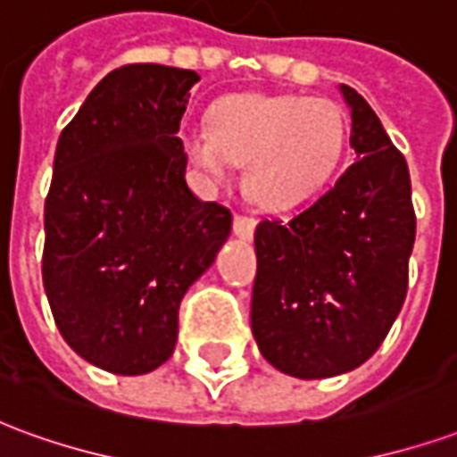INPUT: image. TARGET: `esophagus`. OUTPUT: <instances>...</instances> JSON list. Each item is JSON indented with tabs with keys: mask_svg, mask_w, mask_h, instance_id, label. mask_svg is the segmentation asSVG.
<instances>
[{
	"mask_svg": "<svg viewBox=\"0 0 457 457\" xmlns=\"http://www.w3.org/2000/svg\"><path fill=\"white\" fill-rule=\"evenodd\" d=\"M254 228H257V220L247 218V215H235V222H232V229L239 239H252L254 237Z\"/></svg>",
	"mask_w": 457,
	"mask_h": 457,
	"instance_id": "esophagus-1",
	"label": "esophagus"
}]
</instances>
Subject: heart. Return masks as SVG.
Listing matches in <instances>:
<instances>
[{
	"mask_svg": "<svg viewBox=\"0 0 457 457\" xmlns=\"http://www.w3.org/2000/svg\"><path fill=\"white\" fill-rule=\"evenodd\" d=\"M343 110L323 97L229 95L210 110L208 127H186L180 144L208 183L245 163L242 186L262 208H288L313 195L343 159Z\"/></svg>",
	"mask_w": 457,
	"mask_h": 457,
	"instance_id": "b5f03b06",
	"label": "heart"
}]
</instances>
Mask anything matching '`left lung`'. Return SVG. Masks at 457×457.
I'll list each match as a JSON object with an SVG mask.
<instances>
[{"mask_svg":"<svg viewBox=\"0 0 457 457\" xmlns=\"http://www.w3.org/2000/svg\"><path fill=\"white\" fill-rule=\"evenodd\" d=\"M337 90L357 161L313 205L254 232L252 336L298 379L337 377L377 353L403 306L416 237L406 159L362 95Z\"/></svg>","mask_w":457,"mask_h":457,"instance_id":"8db88e82","label":"left lung"}]
</instances>
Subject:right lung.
I'll return each instance as SVG.
<instances>
[{"label":"right lung","instance_id":"add662e5","mask_svg":"<svg viewBox=\"0 0 457 457\" xmlns=\"http://www.w3.org/2000/svg\"><path fill=\"white\" fill-rule=\"evenodd\" d=\"M198 80L170 65L117 68L58 137L46 296L65 343L104 372L134 377L169 360L180 301L232 229V212L186 180L179 129Z\"/></svg>","mask_w":457,"mask_h":457}]
</instances>
